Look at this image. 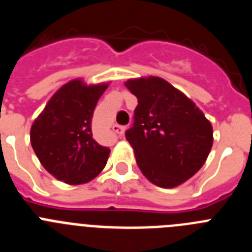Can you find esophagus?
<instances>
[{
	"instance_id": "34e87169",
	"label": "esophagus",
	"mask_w": 252,
	"mask_h": 252,
	"mask_svg": "<svg viewBox=\"0 0 252 252\" xmlns=\"http://www.w3.org/2000/svg\"><path fill=\"white\" fill-rule=\"evenodd\" d=\"M112 130L115 131L116 133H119V135H124L125 131H126V127H125V126H120V125H113Z\"/></svg>"
}]
</instances>
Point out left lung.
<instances>
[{
  "mask_svg": "<svg viewBox=\"0 0 252 252\" xmlns=\"http://www.w3.org/2000/svg\"><path fill=\"white\" fill-rule=\"evenodd\" d=\"M125 86L139 103L126 139L140 170L160 188L183 184L208 158L212 125L192 99L162 78H133Z\"/></svg>",
  "mask_w": 252,
  "mask_h": 252,
  "instance_id": "obj_1",
  "label": "left lung"
}]
</instances>
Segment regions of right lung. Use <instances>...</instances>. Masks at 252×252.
<instances>
[{"mask_svg": "<svg viewBox=\"0 0 252 252\" xmlns=\"http://www.w3.org/2000/svg\"><path fill=\"white\" fill-rule=\"evenodd\" d=\"M108 84H87L81 78L69 81L31 125V146L55 179L69 186L86 184L106 166L110 149L93 137L92 117Z\"/></svg>", "mask_w": 252, "mask_h": 252, "instance_id": "add662e5", "label": "right lung"}]
</instances>
